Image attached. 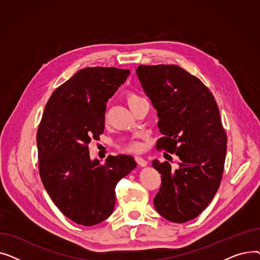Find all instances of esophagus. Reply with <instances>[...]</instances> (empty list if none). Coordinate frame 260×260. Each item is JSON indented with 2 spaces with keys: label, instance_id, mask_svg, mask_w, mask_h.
<instances>
[{
  "label": "esophagus",
  "instance_id": "esophagus-1",
  "mask_svg": "<svg viewBox=\"0 0 260 260\" xmlns=\"http://www.w3.org/2000/svg\"><path fill=\"white\" fill-rule=\"evenodd\" d=\"M136 161H137L138 165H139L140 167H142V168H144V167L147 166V161L144 160V159L141 158V157H136Z\"/></svg>",
  "mask_w": 260,
  "mask_h": 260
}]
</instances>
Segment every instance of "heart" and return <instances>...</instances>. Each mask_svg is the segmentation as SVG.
Here are the masks:
<instances>
[{
	"mask_svg": "<svg viewBox=\"0 0 260 260\" xmlns=\"http://www.w3.org/2000/svg\"><path fill=\"white\" fill-rule=\"evenodd\" d=\"M125 99L127 101V104L129 107H132L133 105L137 104L138 102L140 101H143L144 99L141 97V95H139L137 92L135 91H127L126 94H125ZM143 149V143L139 140L137 141H132L127 144H125L124 146L122 147V151L124 152H129V153H140Z\"/></svg>",
	"mask_w": 260,
	"mask_h": 260,
	"instance_id": "obj_1",
	"label": "heart"
}]
</instances>
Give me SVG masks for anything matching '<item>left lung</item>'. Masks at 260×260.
I'll return each mask as SVG.
<instances>
[{"label": "left lung", "mask_w": 260, "mask_h": 260, "mask_svg": "<svg viewBox=\"0 0 260 260\" xmlns=\"http://www.w3.org/2000/svg\"><path fill=\"white\" fill-rule=\"evenodd\" d=\"M137 76L158 112L162 137L156 147L178 157V168L154 160L161 187L154 198L167 220L183 223L207 209L219 188L226 155V133L210 89L177 65H139Z\"/></svg>", "instance_id": "left-lung-1"}]
</instances>
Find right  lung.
<instances>
[{"label":"right lung","instance_id":"1","mask_svg":"<svg viewBox=\"0 0 260 260\" xmlns=\"http://www.w3.org/2000/svg\"><path fill=\"white\" fill-rule=\"evenodd\" d=\"M131 72L80 70L52 92L37 132L41 180L57 208L77 224L91 226L112 215L117 183L136 167L127 155L89 158L88 144L104 132L106 103Z\"/></svg>","mask_w":260,"mask_h":260}]
</instances>
